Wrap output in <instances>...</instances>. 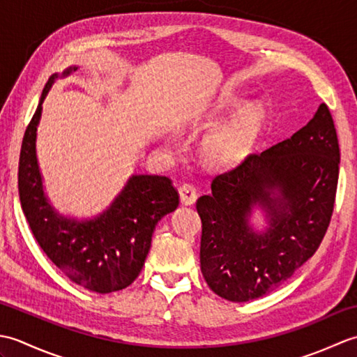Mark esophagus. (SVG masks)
I'll use <instances>...</instances> for the list:
<instances>
[{
    "instance_id": "1",
    "label": "esophagus",
    "mask_w": 357,
    "mask_h": 357,
    "mask_svg": "<svg viewBox=\"0 0 357 357\" xmlns=\"http://www.w3.org/2000/svg\"><path fill=\"white\" fill-rule=\"evenodd\" d=\"M179 198L184 206H193L196 202V198H198V195H196V188L192 184H187V183L183 184L179 187Z\"/></svg>"
}]
</instances>
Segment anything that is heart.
I'll return each instance as SVG.
<instances>
[{
  "mask_svg": "<svg viewBox=\"0 0 357 357\" xmlns=\"http://www.w3.org/2000/svg\"><path fill=\"white\" fill-rule=\"evenodd\" d=\"M242 98L238 95H224L219 98L215 113H229L234 109L230 121L216 127L202 141V155L210 164L218 167H230L242 161L255 142L259 138L267 121V109L259 101L242 105Z\"/></svg>",
  "mask_w": 357,
  "mask_h": 357,
  "instance_id": "1",
  "label": "heart"
}]
</instances>
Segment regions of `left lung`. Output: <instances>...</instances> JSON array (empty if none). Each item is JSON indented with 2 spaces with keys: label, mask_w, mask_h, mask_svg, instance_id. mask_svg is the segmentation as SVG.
Here are the masks:
<instances>
[{
  "label": "left lung",
  "mask_w": 357,
  "mask_h": 357,
  "mask_svg": "<svg viewBox=\"0 0 357 357\" xmlns=\"http://www.w3.org/2000/svg\"><path fill=\"white\" fill-rule=\"evenodd\" d=\"M339 142L331 113L317 107L308 124L262 153L218 174L196 202L201 271L231 302L276 290L312 257L328 229L339 178ZM255 209L268 227L256 231Z\"/></svg>",
  "instance_id": "left-lung-1"
}]
</instances>
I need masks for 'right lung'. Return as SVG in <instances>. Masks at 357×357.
Wrapping results in <instances>:
<instances>
[{
    "label": "right lung",
    "mask_w": 357,
    "mask_h": 357,
    "mask_svg": "<svg viewBox=\"0 0 357 357\" xmlns=\"http://www.w3.org/2000/svg\"><path fill=\"white\" fill-rule=\"evenodd\" d=\"M75 70L78 67L70 66L61 75L53 73L43 90L22 138L18 190L30 230L49 259L73 282L104 294L138 278L155 227L176 210L179 195L167 176L132 174L110 206L93 218L64 216L52 206L36 158V130L49 90Z\"/></svg>",
    "instance_id": "1"
}]
</instances>
